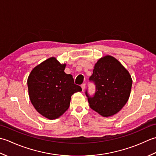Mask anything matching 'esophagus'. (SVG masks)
I'll use <instances>...</instances> for the list:
<instances>
[{
    "mask_svg": "<svg viewBox=\"0 0 156 156\" xmlns=\"http://www.w3.org/2000/svg\"><path fill=\"white\" fill-rule=\"evenodd\" d=\"M81 88H82V90L84 91L85 88V83H83V84L81 85Z\"/></svg>",
    "mask_w": 156,
    "mask_h": 156,
    "instance_id": "obj_1",
    "label": "esophagus"
}]
</instances>
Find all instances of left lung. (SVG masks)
Listing matches in <instances>:
<instances>
[{
    "label": "left lung",
    "instance_id": "left-lung-1",
    "mask_svg": "<svg viewBox=\"0 0 156 156\" xmlns=\"http://www.w3.org/2000/svg\"><path fill=\"white\" fill-rule=\"evenodd\" d=\"M90 81L95 83L96 91L90 97L85 91L92 110L104 117L118 113L128 101L133 80L129 72L114 57L106 55L95 64Z\"/></svg>",
    "mask_w": 156,
    "mask_h": 156
}]
</instances>
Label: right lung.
Instances as JSON below:
<instances>
[{
  "mask_svg": "<svg viewBox=\"0 0 156 156\" xmlns=\"http://www.w3.org/2000/svg\"><path fill=\"white\" fill-rule=\"evenodd\" d=\"M66 64L51 57L34 67L27 79L31 104L41 115L50 120L59 118L68 110L71 96L81 91L73 76L64 72Z\"/></svg>",
  "mask_w": 156,
  "mask_h": 156,
  "instance_id": "add662e5",
  "label": "right lung"
}]
</instances>
